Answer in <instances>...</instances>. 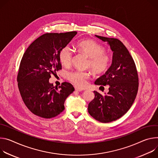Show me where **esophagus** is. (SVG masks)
I'll return each mask as SVG.
<instances>
[{"label":"esophagus","mask_w":158,"mask_h":158,"mask_svg":"<svg viewBox=\"0 0 158 158\" xmlns=\"http://www.w3.org/2000/svg\"><path fill=\"white\" fill-rule=\"evenodd\" d=\"M75 90H76V91H78V92H81V91H83V90L80 89H78V88H75Z\"/></svg>","instance_id":"34e87169"}]
</instances>
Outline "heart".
<instances>
[{"mask_svg":"<svg viewBox=\"0 0 158 158\" xmlns=\"http://www.w3.org/2000/svg\"><path fill=\"white\" fill-rule=\"evenodd\" d=\"M77 47L80 52L89 57L86 66L90 67L94 74H101L107 69L111 58L105 52V48L102 45L92 40H85L79 41ZM73 56V50L69 45L64 46L60 50L58 55L60 63L65 66L71 64ZM89 77L90 73L82 70H75L67 74V78L79 88H84L86 86Z\"/></svg>","mask_w":158,"mask_h":158,"instance_id":"heart-1","label":"heart"}]
</instances>
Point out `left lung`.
I'll list each match as a JSON object with an SVG mask.
<instances>
[{
  "label": "left lung",
  "mask_w": 158,
  "mask_h": 158,
  "mask_svg": "<svg viewBox=\"0 0 158 158\" xmlns=\"http://www.w3.org/2000/svg\"><path fill=\"white\" fill-rule=\"evenodd\" d=\"M95 36L107 42L113 56L107 71L95 81L98 85H108L109 91L104 95L94 91L95 97L89 104L88 111L95 120L107 123L129 110L137 94L139 78L134 61L123 43L116 38Z\"/></svg>",
  "instance_id": "8db88e82"
}]
</instances>
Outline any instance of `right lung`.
<instances>
[{"label": "right lung", "mask_w": 158, "mask_h": 158, "mask_svg": "<svg viewBox=\"0 0 158 158\" xmlns=\"http://www.w3.org/2000/svg\"><path fill=\"white\" fill-rule=\"evenodd\" d=\"M77 34L76 31L44 34L24 53L17 79L23 100L34 115L45 118L57 116L64 110L66 98L75 90L68 82L56 87L49 79L61 69L60 50Z\"/></svg>", "instance_id": "1"}]
</instances>
